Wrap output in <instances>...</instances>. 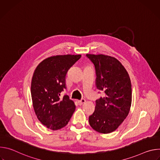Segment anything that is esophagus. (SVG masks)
<instances>
[{"mask_svg":"<svg viewBox=\"0 0 160 160\" xmlns=\"http://www.w3.org/2000/svg\"><path fill=\"white\" fill-rule=\"evenodd\" d=\"M85 102V100L84 99H82L81 100L78 101V104H79L80 105H82V104H84Z\"/></svg>","mask_w":160,"mask_h":160,"instance_id":"esophagus-1","label":"esophagus"}]
</instances>
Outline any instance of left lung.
<instances>
[{"instance_id":"1","label":"left lung","mask_w":160,"mask_h":160,"mask_svg":"<svg viewBox=\"0 0 160 160\" xmlns=\"http://www.w3.org/2000/svg\"><path fill=\"white\" fill-rule=\"evenodd\" d=\"M86 56L95 66L97 88L104 96L96 101L95 111L89 117V124L96 131L109 133L122 124L132 103V85L124 66L116 58L103 54Z\"/></svg>"}]
</instances>
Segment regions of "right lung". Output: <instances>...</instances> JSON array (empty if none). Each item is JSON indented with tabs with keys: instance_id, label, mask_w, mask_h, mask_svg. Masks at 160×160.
I'll return each mask as SVG.
<instances>
[{
	"instance_id": "1",
	"label": "right lung",
	"mask_w": 160,
	"mask_h": 160,
	"mask_svg": "<svg viewBox=\"0 0 160 160\" xmlns=\"http://www.w3.org/2000/svg\"><path fill=\"white\" fill-rule=\"evenodd\" d=\"M81 55H59L42 61L36 68L32 83L33 106L38 120L47 128L56 130L65 127L75 110L69 96L61 97L66 88L68 70Z\"/></svg>"
}]
</instances>
